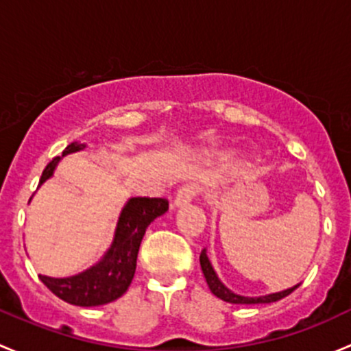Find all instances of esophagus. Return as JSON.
<instances>
[{"mask_svg": "<svg viewBox=\"0 0 351 351\" xmlns=\"http://www.w3.org/2000/svg\"><path fill=\"white\" fill-rule=\"evenodd\" d=\"M199 193V187L196 184H187V186L180 187L176 194V199L172 202V208H182V206H187L191 201L194 199V196Z\"/></svg>", "mask_w": 351, "mask_h": 351, "instance_id": "1", "label": "esophagus"}]
</instances>
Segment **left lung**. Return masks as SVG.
Wrapping results in <instances>:
<instances>
[{"label": "left lung", "instance_id": "1", "mask_svg": "<svg viewBox=\"0 0 351 351\" xmlns=\"http://www.w3.org/2000/svg\"><path fill=\"white\" fill-rule=\"evenodd\" d=\"M199 262H201V270H202V274H204V279H206V282H208L209 291H211L216 298H219L221 301L231 302V304H269V302H276V301H279V299L285 298V295H289L291 292H294L295 289L299 287V284H298V285H294V287L285 289V291L272 292V294H265V295H255V298H250V295H240V294H237V292L231 291V289H228L225 284L221 282V279H219L218 274H216V270L213 269L211 262H209L208 250H206V248L201 252Z\"/></svg>", "mask_w": 351, "mask_h": 351}]
</instances>
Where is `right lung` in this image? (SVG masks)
<instances>
[{"label": "right lung", "mask_w": 351, "mask_h": 351, "mask_svg": "<svg viewBox=\"0 0 351 351\" xmlns=\"http://www.w3.org/2000/svg\"><path fill=\"white\" fill-rule=\"evenodd\" d=\"M86 143L72 142L45 167L40 177L42 186L56 172L57 165L69 154L86 149ZM32 201V199H30ZM169 209V202L162 197H130L121 208L114 228L113 241L104 255L89 269L69 277L38 276L43 284L62 301L82 308L103 306L117 301L132 284L136 269L140 243L147 228L155 218Z\"/></svg>", "instance_id": "1"}]
</instances>
